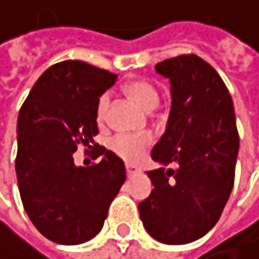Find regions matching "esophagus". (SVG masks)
Returning a JSON list of instances; mask_svg holds the SVG:
<instances>
[{
	"label": "esophagus",
	"instance_id": "34e87169",
	"mask_svg": "<svg viewBox=\"0 0 259 259\" xmlns=\"http://www.w3.org/2000/svg\"><path fill=\"white\" fill-rule=\"evenodd\" d=\"M140 171L137 167H134L132 164H125V174H127V177H134L135 174H138Z\"/></svg>",
	"mask_w": 259,
	"mask_h": 259
}]
</instances>
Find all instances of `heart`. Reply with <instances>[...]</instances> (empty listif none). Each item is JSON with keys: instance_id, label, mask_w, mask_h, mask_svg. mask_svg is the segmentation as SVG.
I'll use <instances>...</instances> for the list:
<instances>
[{"instance_id": "heart-1", "label": "heart", "mask_w": 259, "mask_h": 259, "mask_svg": "<svg viewBox=\"0 0 259 259\" xmlns=\"http://www.w3.org/2000/svg\"><path fill=\"white\" fill-rule=\"evenodd\" d=\"M124 93L132 102H135L141 110L144 112H152L154 108L158 105L160 95L155 85H152L147 80H134L124 87ZM108 108V96L102 95L98 101L96 105V119L98 124H102L105 121ZM149 138L147 137H125V135H118L110 141V149L121 157L125 161H137L143 157L144 151L149 146Z\"/></svg>"}]
</instances>
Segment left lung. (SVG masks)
<instances>
[{
	"label": "left lung",
	"mask_w": 259,
	"mask_h": 259,
	"mask_svg": "<svg viewBox=\"0 0 259 259\" xmlns=\"http://www.w3.org/2000/svg\"><path fill=\"white\" fill-rule=\"evenodd\" d=\"M171 83L166 131L152 149L154 190L138 203L146 232L180 245L205 236L230 197L239 151L232 96L216 69L190 54L155 65Z\"/></svg>",
	"instance_id": "1"
}]
</instances>
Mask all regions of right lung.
I'll list each match as a JSON object with an SVG mask.
<instances>
[{
  "label": "right lung",
  "mask_w": 259,
  "mask_h": 259,
  "mask_svg": "<svg viewBox=\"0 0 259 259\" xmlns=\"http://www.w3.org/2000/svg\"><path fill=\"white\" fill-rule=\"evenodd\" d=\"M116 74L80 60L49 66L34 83L17 122L15 171L23 206L49 241L76 245L95 238L125 182L124 161L96 147L93 166H77V146L92 147L96 105Z\"/></svg>",
  "instance_id": "obj_1"
}]
</instances>
